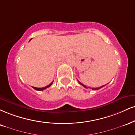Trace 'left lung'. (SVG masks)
<instances>
[{
  "label": "left lung",
  "instance_id": "left-lung-1",
  "mask_svg": "<svg viewBox=\"0 0 135 135\" xmlns=\"http://www.w3.org/2000/svg\"><path fill=\"white\" fill-rule=\"evenodd\" d=\"M78 82H79V84H80V85H82V86H84V87H85V88H87V87H86V86H85V85H84V84H82V83H81V82H79V80H78ZM104 85H103V86H101V87H97V88H92V90H98V89H100V88H102V87H104Z\"/></svg>",
  "mask_w": 135,
  "mask_h": 135
}]
</instances>
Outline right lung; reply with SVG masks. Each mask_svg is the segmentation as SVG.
<instances>
[{
  "mask_svg": "<svg viewBox=\"0 0 135 135\" xmlns=\"http://www.w3.org/2000/svg\"><path fill=\"white\" fill-rule=\"evenodd\" d=\"M53 81L51 82V84H50V85H47V86H46V87H42V88H37V87H32V88L35 89V90H39V91H41V90H45V89H46V88H48V87H49L50 86H51L52 85V84H53Z\"/></svg>",
  "mask_w": 135,
  "mask_h": 135,
  "instance_id": "1",
  "label": "right lung"
}]
</instances>
